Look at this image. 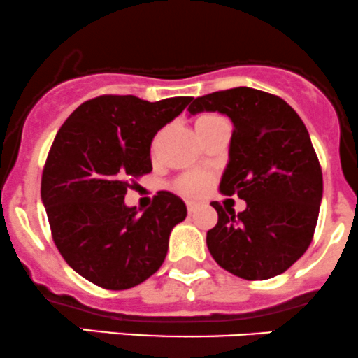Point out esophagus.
I'll return each instance as SVG.
<instances>
[{"label": "esophagus", "instance_id": "obj_1", "mask_svg": "<svg viewBox=\"0 0 358 358\" xmlns=\"http://www.w3.org/2000/svg\"><path fill=\"white\" fill-rule=\"evenodd\" d=\"M186 207H187V212H189V214H193L194 210H196V207H198V203L196 201H186Z\"/></svg>", "mask_w": 358, "mask_h": 358}]
</instances>
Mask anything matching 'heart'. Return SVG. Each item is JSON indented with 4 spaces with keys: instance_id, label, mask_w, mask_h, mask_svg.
I'll return each mask as SVG.
<instances>
[{
    "instance_id": "heart-1",
    "label": "heart",
    "mask_w": 358,
    "mask_h": 358,
    "mask_svg": "<svg viewBox=\"0 0 358 358\" xmlns=\"http://www.w3.org/2000/svg\"><path fill=\"white\" fill-rule=\"evenodd\" d=\"M221 120V116L210 115V113H205L194 118V129L196 132L203 130L205 127H208L210 123ZM212 184V176L205 174V172H189V174L182 176L178 180V189L184 194H191V196H200V194L207 193V189Z\"/></svg>"
}]
</instances>
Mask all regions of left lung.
<instances>
[{"mask_svg": "<svg viewBox=\"0 0 358 358\" xmlns=\"http://www.w3.org/2000/svg\"><path fill=\"white\" fill-rule=\"evenodd\" d=\"M187 111H217L233 122L219 191L247 203L238 214L210 203L219 215L207 231L212 257L245 280L284 273L310 247L324 191L303 120L284 99L249 87L196 97Z\"/></svg>", "mask_w": 358, "mask_h": 358, "instance_id": "left-lung-1", "label": "left lung"}]
</instances>
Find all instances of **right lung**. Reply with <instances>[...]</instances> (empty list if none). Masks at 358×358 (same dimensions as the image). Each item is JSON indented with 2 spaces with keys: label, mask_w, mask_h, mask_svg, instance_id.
<instances>
[{
  "label": "right lung",
  "mask_w": 358,
  "mask_h": 358,
  "mask_svg": "<svg viewBox=\"0 0 358 358\" xmlns=\"http://www.w3.org/2000/svg\"><path fill=\"white\" fill-rule=\"evenodd\" d=\"M189 101L101 95L59 129L41 176V201L60 256L92 284L136 287L165 261L172 228L186 217L184 201L160 191L139 214L123 198L134 179L153 171V137Z\"/></svg>",
  "instance_id": "1"
}]
</instances>
